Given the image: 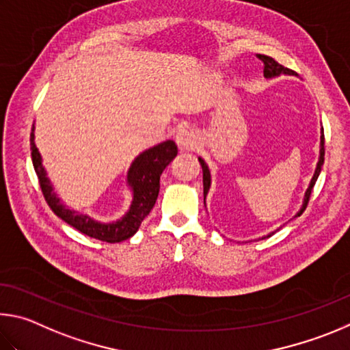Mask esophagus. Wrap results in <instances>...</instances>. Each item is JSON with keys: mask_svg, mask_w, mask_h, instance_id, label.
Masks as SVG:
<instances>
[{"mask_svg": "<svg viewBox=\"0 0 350 350\" xmlns=\"http://www.w3.org/2000/svg\"><path fill=\"white\" fill-rule=\"evenodd\" d=\"M176 144H178V149L181 152H192L197 149L198 146V138L195 137V133L187 131V129H183L176 135Z\"/></svg>", "mask_w": 350, "mask_h": 350, "instance_id": "esophagus-1", "label": "esophagus"}]
</instances>
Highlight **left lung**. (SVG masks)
Listing matches in <instances>:
<instances>
[{"label":"left lung","instance_id":"obj_1","mask_svg":"<svg viewBox=\"0 0 350 350\" xmlns=\"http://www.w3.org/2000/svg\"><path fill=\"white\" fill-rule=\"evenodd\" d=\"M256 57H258V58L262 61V64H265V70H262V72H265V77H266V78L280 77L281 73H284V75H295V72L291 70V69H287V67H284V66H281V64L278 63V61H275L273 58L267 57V55H256ZM198 161H200V164H201V167H203V186H204V200H206V195H207V192H209V189H211V172H209V167H207V164L204 163L203 158H198ZM323 163H324V131L321 129L320 158H318L317 169H315L314 176H312V180H310V185H309V187H308V191H306V193H304V201H303L301 209H299V212L297 213L295 217L301 215V213L306 211V207H308L310 193H312V189H314L315 181L318 180V175H320ZM204 203H206V201H204ZM269 237H271V235H269Z\"/></svg>","mask_w":350,"mask_h":350}]
</instances>
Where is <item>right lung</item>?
<instances>
[{"label":"right lung","mask_w":350,"mask_h":350,"mask_svg":"<svg viewBox=\"0 0 350 350\" xmlns=\"http://www.w3.org/2000/svg\"><path fill=\"white\" fill-rule=\"evenodd\" d=\"M33 131L35 126L32 127V133H30L32 163L49 207L53 211L55 215L81 232V234L106 243L124 241L137 234L143 219L149 215L152 207L155 206L159 192V176H161L163 170L167 167L172 159L176 157V153H178L176 144L170 139L139 153L133 159L131 169L127 172V186L132 189L133 198L126 215L113 223H98L96 219L90 218L89 215H83V213L67 209L61 203L58 195L53 191L51 180L47 178V172L44 165H42L41 155L35 146Z\"/></svg>","instance_id":"add662e5"}]
</instances>
